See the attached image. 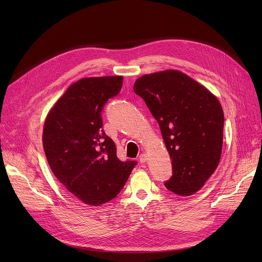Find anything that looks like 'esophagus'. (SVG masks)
I'll return each mask as SVG.
<instances>
[{
	"mask_svg": "<svg viewBox=\"0 0 262 262\" xmlns=\"http://www.w3.org/2000/svg\"><path fill=\"white\" fill-rule=\"evenodd\" d=\"M139 160H140V162L141 163H144V162H146V160H147V155L146 154H141L140 155V157H139Z\"/></svg>",
	"mask_w": 262,
	"mask_h": 262,
	"instance_id": "esophagus-1",
	"label": "esophagus"
}]
</instances>
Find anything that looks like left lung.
I'll use <instances>...</instances> for the list:
<instances>
[{
	"instance_id": "left-lung-1",
	"label": "left lung",
	"mask_w": 262,
	"mask_h": 262,
	"mask_svg": "<svg viewBox=\"0 0 262 262\" xmlns=\"http://www.w3.org/2000/svg\"><path fill=\"white\" fill-rule=\"evenodd\" d=\"M134 91L157 120L172 159V176L164 186L178 195L195 193L221 157V104L204 86L176 70L143 75L136 80Z\"/></svg>"
}]
</instances>
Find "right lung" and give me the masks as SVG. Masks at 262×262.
I'll return each mask as SVG.
<instances>
[{
	"label": "right lung",
	"instance_id": "1",
	"mask_svg": "<svg viewBox=\"0 0 262 262\" xmlns=\"http://www.w3.org/2000/svg\"><path fill=\"white\" fill-rule=\"evenodd\" d=\"M122 76L82 78L68 88L49 113L43 148L49 166L81 202L99 206L116 198L137 161H121L103 127L107 101L121 91Z\"/></svg>",
	"mask_w": 262,
	"mask_h": 262
}]
</instances>
